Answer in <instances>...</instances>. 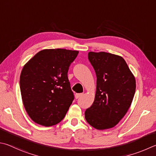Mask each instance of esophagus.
<instances>
[{
	"label": "esophagus",
	"mask_w": 156,
	"mask_h": 156,
	"mask_svg": "<svg viewBox=\"0 0 156 156\" xmlns=\"http://www.w3.org/2000/svg\"><path fill=\"white\" fill-rule=\"evenodd\" d=\"M83 95V93H76V94L75 95V98L76 99H78V98H79L80 97H81L82 95Z\"/></svg>",
	"instance_id": "esophagus-1"
}]
</instances>
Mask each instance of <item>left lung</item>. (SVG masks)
Returning a JSON list of instances; mask_svg holds the SVG:
<instances>
[{
  "label": "left lung",
  "mask_w": 156,
  "mask_h": 156,
  "mask_svg": "<svg viewBox=\"0 0 156 156\" xmlns=\"http://www.w3.org/2000/svg\"><path fill=\"white\" fill-rule=\"evenodd\" d=\"M97 86L95 100L84 112L88 123L100 130L115 127L131 106L136 90L134 76L121 56L111 53L89 52Z\"/></svg>",
  "instance_id": "8db88e82"
}]
</instances>
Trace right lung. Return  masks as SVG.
I'll return each mask as SVG.
<instances>
[{
	"label": "right lung",
	"mask_w": 156,
	"mask_h": 156,
	"mask_svg": "<svg viewBox=\"0 0 156 156\" xmlns=\"http://www.w3.org/2000/svg\"><path fill=\"white\" fill-rule=\"evenodd\" d=\"M77 50L45 49L24 65L20 86L24 108L34 122L49 127L65 117L73 100L67 77Z\"/></svg>",
	"instance_id": "1"
}]
</instances>
